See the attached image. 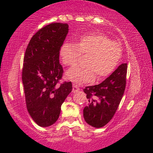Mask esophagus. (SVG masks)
<instances>
[{
	"label": "esophagus",
	"instance_id": "34e87169",
	"mask_svg": "<svg viewBox=\"0 0 153 153\" xmlns=\"http://www.w3.org/2000/svg\"><path fill=\"white\" fill-rule=\"evenodd\" d=\"M79 88L78 86H77V85L74 84L73 85V89H72V91H73L74 93H76V92H77V91H79Z\"/></svg>",
	"mask_w": 153,
	"mask_h": 153
}]
</instances>
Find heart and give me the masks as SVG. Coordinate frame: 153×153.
I'll list each match as a JSON object with an SVG mask.
<instances>
[{"instance_id":"obj_1","label":"heart","mask_w":153,"mask_h":153,"mask_svg":"<svg viewBox=\"0 0 153 153\" xmlns=\"http://www.w3.org/2000/svg\"><path fill=\"white\" fill-rule=\"evenodd\" d=\"M122 53L119 42L101 33L81 36L76 44L66 41L59 49L62 62L68 66L76 64L81 54H85L84 64L74 66L66 73L69 79L76 83L92 81L96 75L99 80L109 76L117 67Z\"/></svg>"}]
</instances>
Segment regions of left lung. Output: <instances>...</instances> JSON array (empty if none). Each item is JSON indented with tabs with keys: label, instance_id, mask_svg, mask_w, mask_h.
<instances>
[{
	"label": "left lung",
	"instance_id": "left-lung-1",
	"mask_svg": "<svg viewBox=\"0 0 153 153\" xmlns=\"http://www.w3.org/2000/svg\"><path fill=\"white\" fill-rule=\"evenodd\" d=\"M127 71V64H122L100 85L85 88L88 104L83 116L88 124L100 128L111 120L124 95Z\"/></svg>",
	"mask_w": 153,
	"mask_h": 153
}]
</instances>
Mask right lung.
<instances>
[{
  "mask_svg": "<svg viewBox=\"0 0 153 153\" xmlns=\"http://www.w3.org/2000/svg\"><path fill=\"white\" fill-rule=\"evenodd\" d=\"M68 32L67 23H52L33 35L23 58L22 81L28 112L40 127L56 122L61 105L72 91L71 82L59 83L61 45Z\"/></svg>",
  "mask_w": 153,
  "mask_h": 153,
  "instance_id": "1",
  "label": "right lung"
}]
</instances>
